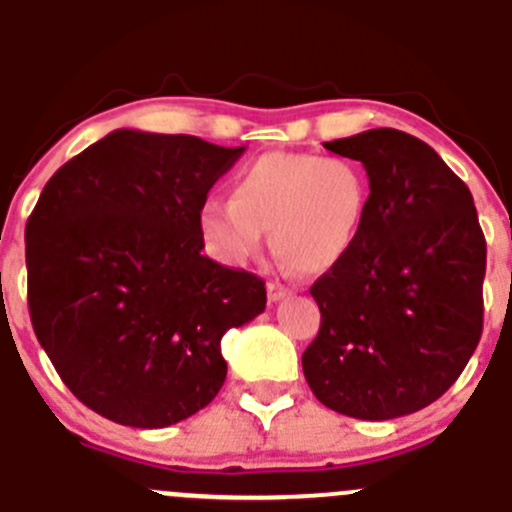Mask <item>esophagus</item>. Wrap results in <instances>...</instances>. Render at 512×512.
I'll return each mask as SVG.
<instances>
[{"mask_svg":"<svg viewBox=\"0 0 512 512\" xmlns=\"http://www.w3.org/2000/svg\"><path fill=\"white\" fill-rule=\"evenodd\" d=\"M290 287L287 285H282L280 280H272V282H267V297H270L272 302H277V300H282V297H287L290 295Z\"/></svg>","mask_w":512,"mask_h":512,"instance_id":"34e87169","label":"esophagus"}]
</instances>
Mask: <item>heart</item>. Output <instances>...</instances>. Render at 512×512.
<instances>
[{
    "label": "heart",
    "mask_w": 512,
    "mask_h": 512,
    "mask_svg": "<svg viewBox=\"0 0 512 512\" xmlns=\"http://www.w3.org/2000/svg\"><path fill=\"white\" fill-rule=\"evenodd\" d=\"M370 205V180L357 162L315 152H270L232 180V200H207L200 230L212 255L245 265L262 232L280 260L322 275L347 257Z\"/></svg>",
    "instance_id": "1"
}]
</instances>
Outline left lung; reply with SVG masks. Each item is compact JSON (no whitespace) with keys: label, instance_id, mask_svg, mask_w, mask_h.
Segmentation results:
<instances>
[{"label":"left lung","instance_id":"8db88e82","mask_svg":"<svg viewBox=\"0 0 512 512\" xmlns=\"http://www.w3.org/2000/svg\"><path fill=\"white\" fill-rule=\"evenodd\" d=\"M325 150L362 162L370 205L310 287L322 317L302 372L325 408L393 420L435 403L478 347L485 235L468 185L418 137L380 127Z\"/></svg>","mask_w":512,"mask_h":512}]
</instances>
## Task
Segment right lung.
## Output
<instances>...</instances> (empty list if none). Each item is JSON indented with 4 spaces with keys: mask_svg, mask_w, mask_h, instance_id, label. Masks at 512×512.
I'll return each instance as SVG.
<instances>
[{
    "mask_svg": "<svg viewBox=\"0 0 512 512\" xmlns=\"http://www.w3.org/2000/svg\"><path fill=\"white\" fill-rule=\"evenodd\" d=\"M245 147L114 130L59 167L29 215L34 335L89 410L167 428L212 403L220 342L265 310V282L202 255L207 192Z\"/></svg>",
    "mask_w": 512,
    "mask_h": 512,
    "instance_id": "1",
    "label": "right lung"
}]
</instances>
